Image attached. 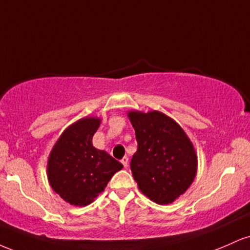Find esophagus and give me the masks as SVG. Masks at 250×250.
<instances>
[{"label": "esophagus", "instance_id": "34e87169", "mask_svg": "<svg viewBox=\"0 0 250 250\" xmlns=\"http://www.w3.org/2000/svg\"><path fill=\"white\" fill-rule=\"evenodd\" d=\"M128 161H129V159L127 156H125V157H122V160H121V163L123 165V167L125 168H127L128 167Z\"/></svg>", "mask_w": 250, "mask_h": 250}]
</instances>
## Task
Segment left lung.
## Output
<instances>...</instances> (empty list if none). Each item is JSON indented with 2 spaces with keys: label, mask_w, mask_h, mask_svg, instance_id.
Listing matches in <instances>:
<instances>
[{
  "label": "left lung",
  "mask_w": 250,
  "mask_h": 250,
  "mask_svg": "<svg viewBox=\"0 0 250 250\" xmlns=\"http://www.w3.org/2000/svg\"><path fill=\"white\" fill-rule=\"evenodd\" d=\"M137 151L131 174L143 195L157 205H169L185 194L197 173L193 142L175 120L159 110L128 111Z\"/></svg>",
  "instance_id": "1"
}]
</instances>
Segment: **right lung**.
I'll use <instances>...</instances> for the list:
<instances>
[{
	"label": "right lung",
	"instance_id": "1",
	"mask_svg": "<svg viewBox=\"0 0 250 250\" xmlns=\"http://www.w3.org/2000/svg\"><path fill=\"white\" fill-rule=\"evenodd\" d=\"M101 119L85 116L60 135L47 162L51 189L67 203L84 207L94 202L114 174L123 168L107 151L93 146Z\"/></svg>",
	"mask_w": 250,
	"mask_h": 250
}]
</instances>
